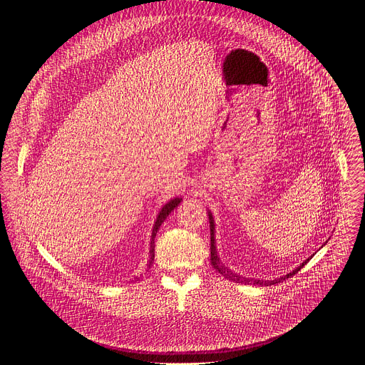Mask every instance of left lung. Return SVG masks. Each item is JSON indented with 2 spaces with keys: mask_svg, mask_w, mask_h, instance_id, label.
<instances>
[{
  "mask_svg": "<svg viewBox=\"0 0 365 365\" xmlns=\"http://www.w3.org/2000/svg\"><path fill=\"white\" fill-rule=\"evenodd\" d=\"M207 217H210V228H211V264H212V267H214L218 273H221L225 279H228V280H231V282L244 283V284H254V286H272V284L280 283V282H283V280H286V279L294 276L304 264L309 263V259L312 258V255L307 257V258L304 259V262H303L302 264H299L294 270H292L290 273H287V274H284V276H282V277H277V279H274V280H259V279H251V277L240 276V274H237L235 272H232L231 269H228V267L221 262V258H220V255H218V250H217V240H215V220H214L212 212H211L210 210H207Z\"/></svg>",
  "mask_w": 365,
  "mask_h": 365,
  "instance_id": "8db88e82",
  "label": "left lung"
}]
</instances>
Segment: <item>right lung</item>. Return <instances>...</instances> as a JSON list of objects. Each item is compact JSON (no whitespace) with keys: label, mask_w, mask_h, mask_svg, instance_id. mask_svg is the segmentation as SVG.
<instances>
[{"label":"right lung","mask_w":365,"mask_h":365,"mask_svg":"<svg viewBox=\"0 0 365 365\" xmlns=\"http://www.w3.org/2000/svg\"><path fill=\"white\" fill-rule=\"evenodd\" d=\"M182 202V197H173L170 199L168 203L163 205L162 210L158 214V218H155V222L153 225V231H151V238H150V250H148V262H147V269H150L153 266L154 262V238L155 234H158L159 228L162 227V224L166 221V218L169 217V214L175 210V207Z\"/></svg>","instance_id":"obj_1"}]
</instances>
